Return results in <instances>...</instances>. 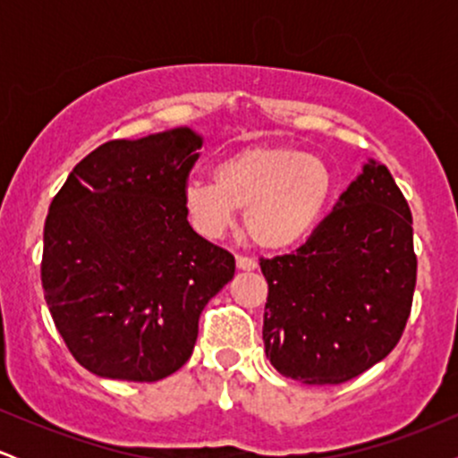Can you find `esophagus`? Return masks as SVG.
<instances>
[{
    "label": "esophagus",
    "mask_w": 458,
    "mask_h": 458,
    "mask_svg": "<svg viewBox=\"0 0 458 458\" xmlns=\"http://www.w3.org/2000/svg\"><path fill=\"white\" fill-rule=\"evenodd\" d=\"M236 267H239L241 271H254L256 267H259V262L250 259V256H236Z\"/></svg>",
    "instance_id": "1"
}]
</instances>
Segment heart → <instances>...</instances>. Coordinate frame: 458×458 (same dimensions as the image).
I'll use <instances>...</instances> for the list:
<instances>
[{"label": "heart", "instance_id": "1", "mask_svg": "<svg viewBox=\"0 0 458 458\" xmlns=\"http://www.w3.org/2000/svg\"><path fill=\"white\" fill-rule=\"evenodd\" d=\"M215 181L193 178L182 207L198 233L222 236L245 208V236L260 250H288L317 228L334 196L331 167L291 146L254 144L230 152Z\"/></svg>", "mask_w": 458, "mask_h": 458}]
</instances>
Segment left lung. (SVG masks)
Listing matches in <instances>:
<instances>
[{
    "label": "left lung",
    "instance_id": "8db88e82",
    "mask_svg": "<svg viewBox=\"0 0 458 458\" xmlns=\"http://www.w3.org/2000/svg\"><path fill=\"white\" fill-rule=\"evenodd\" d=\"M411 224L390 170L368 161L306 243L260 259L269 284L262 340L280 375L338 386L390 355L413 303Z\"/></svg>",
    "mask_w": 458,
    "mask_h": 458
}]
</instances>
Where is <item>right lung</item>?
<instances>
[{
  "label": "right lung",
  "mask_w": 458,
  "mask_h": 458,
  "mask_svg": "<svg viewBox=\"0 0 458 458\" xmlns=\"http://www.w3.org/2000/svg\"><path fill=\"white\" fill-rule=\"evenodd\" d=\"M202 138L172 129L112 140L72 167L45 222V299L86 370L159 381L193 353L204 306L234 256L187 222L182 189Z\"/></svg>",
  "instance_id": "1"
}]
</instances>
